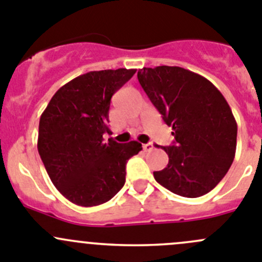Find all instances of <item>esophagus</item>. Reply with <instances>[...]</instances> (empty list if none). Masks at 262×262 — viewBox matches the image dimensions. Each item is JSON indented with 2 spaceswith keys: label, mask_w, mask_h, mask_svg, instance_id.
<instances>
[{
  "label": "esophagus",
  "mask_w": 262,
  "mask_h": 262,
  "mask_svg": "<svg viewBox=\"0 0 262 262\" xmlns=\"http://www.w3.org/2000/svg\"><path fill=\"white\" fill-rule=\"evenodd\" d=\"M142 147H143V150H145V151H151L154 148V145L151 142H148V143H145Z\"/></svg>",
  "instance_id": "obj_1"
}]
</instances>
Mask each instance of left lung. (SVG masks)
I'll use <instances>...</instances> for the list:
<instances>
[{
  "instance_id": "obj_1",
  "label": "left lung",
  "mask_w": 262,
  "mask_h": 262,
  "mask_svg": "<svg viewBox=\"0 0 262 262\" xmlns=\"http://www.w3.org/2000/svg\"><path fill=\"white\" fill-rule=\"evenodd\" d=\"M137 76L174 136V143L163 147L169 163L154 172L155 180L185 198L209 192L235 156L238 126L229 103L209 80L185 68H142Z\"/></svg>"
}]
</instances>
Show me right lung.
I'll return each instance as SVG.
<instances>
[{"label":"right lung","mask_w":262,"mask_h":262,"mask_svg":"<svg viewBox=\"0 0 262 262\" xmlns=\"http://www.w3.org/2000/svg\"><path fill=\"white\" fill-rule=\"evenodd\" d=\"M136 70L92 71L63 85L40 117L37 148L58 191L81 207L103 204L125 183L126 161L142 150L110 134L111 98Z\"/></svg>","instance_id":"add662e5"}]
</instances>
